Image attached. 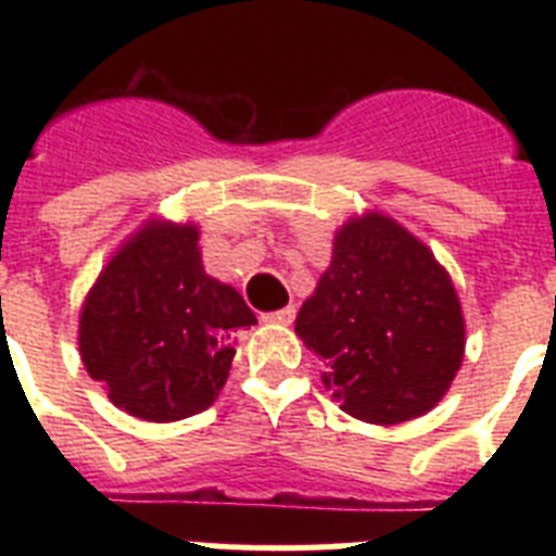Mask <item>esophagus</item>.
<instances>
[{"mask_svg":"<svg viewBox=\"0 0 556 556\" xmlns=\"http://www.w3.org/2000/svg\"><path fill=\"white\" fill-rule=\"evenodd\" d=\"M264 323H281V326H289L294 320V306L278 308V312H264L262 314Z\"/></svg>","mask_w":556,"mask_h":556,"instance_id":"34e87169","label":"esophagus"}]
</instances>
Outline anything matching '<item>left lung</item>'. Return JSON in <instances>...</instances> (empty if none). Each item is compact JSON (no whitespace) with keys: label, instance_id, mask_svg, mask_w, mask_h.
<instances>
[{"label":"left lung","instance_id":"left-lung-1","mask_svg":"<svg viewBox=\"0 0 556 556\" xmlns=\"http://www.w3.org/2000/svg\"><path fill=\"white\" fill-rule=\"evenodd\" d=\"M294 333L326 362L323 384L356 420L395 426L448 392L465 356L451 275L420 239L378 211L348 219Z\"/></svg>","mask_w":556,"mask_h":556}]
</instances>
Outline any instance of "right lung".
Masks as SVG:
<instances>
[{"label":"right lung","instance_id":"add662e5","mask_svg":"<svg viewBox=\"0 0 556 556\" xmlns=\"http://www.w3.org/2000/svg\"><path fill=\"white\" fill-rule=\"evenodd\" d=\"M198 225L150 219L111 255L80 312L88 376L127 415L172 424L217 401L233 333L255 323L242 294L205 275Z\"/></svg>","mask_w":556,"mask_h":556}]
</instances>
